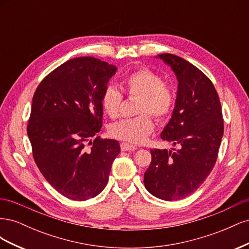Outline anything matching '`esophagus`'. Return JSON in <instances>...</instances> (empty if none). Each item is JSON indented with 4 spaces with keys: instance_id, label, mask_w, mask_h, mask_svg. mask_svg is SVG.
<instances>
[{
    "instance_id": "1",
    "label": "esophagus",
    "mask_w": 249,
    "mask_h": 249,
    "mask_svg": "<svg viewBox=\"0 0 249 249\" xmlns=\"http://www.w3.org/2000/svg\"><path fill=\"white\" fill-rule=\"evenodd\" d=\"M120 148H122V150H124V152H126V150H136L137 146L129 144V143L126 142H123L120 143Z\"/></svg>"
}]
</instances>
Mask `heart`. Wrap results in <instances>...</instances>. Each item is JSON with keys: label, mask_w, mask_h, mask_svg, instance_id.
Wrapping results in <instances>:
<instances>
[{"label": "heart", "mask_w": 249, "mask_h": 249, "mask_svg": "<svg viewBox=\"0 0 249 249\" xmlns=\"http://www.w3.org/2000/svg\"><path fill=\"white\" fill-rule=\"evenodd\" d=\"M123 85L130 96H138L137 113L134 118H125L110 126L113 137L130 143H142L154 131L150 114L158 119L169 115L175 106V91L159 74L147 69H140L126 76ZM124 95L114 86H107L103 91L101 104L104 112L112 118L118 115ZM150 114L148 115V113Z\"/></svg>", "instance_id": "1"}]
</instances>
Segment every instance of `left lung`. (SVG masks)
Listing matches in <instances>:
<instances>
[{
    "label": "left lung",
    "instance_id": "1",
    "mask_svg": "<svg viewBox=\"0 0 249 249\" xmlns=\"http://www.w3.org/2000/svg\"><path fill=\"white\" fill-rule=\"evenodd\" d=\"M158 58L171 67L178 82L176 106L161 138L180 148L150 150L144 185L154 196L171 201L196 191L212 171L223 136V119L219 96L205 73L176 55Z\"/></svg>",
    "mask_w": 249,
    "mask_h": 249
}]
</instances>
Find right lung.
<instances>
[{
  "instance_id": "obj_1",
  "label": "right lung",
  "mask_w": 249,
  "mask_h": 249,
  "mask_svg": "<svg viewBox=\"0 0 249 249\" xmlns=\"http://www.w3.org/2000/svg\"><path fill=\"white\" fill-rule=\"evenodd\" d=\"M116 71L93 57L73 58L50 72L33 95L27 132L34 161L49 184L72 200L105 189L120 152L114 139L90 140L101 131V97Z\"/></svg>"
}]
</instances>
